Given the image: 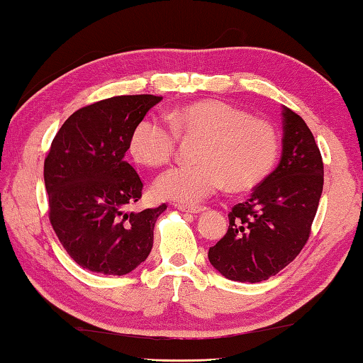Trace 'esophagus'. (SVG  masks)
I'll list each match as a JSON object with an SVG mask.
<instances>
[{
  "instance_id": "esophagus-1",
  "label": "esophagus",
  "mask_w": 363,
  "mask_h": 363,
  "mask_svg": "<svg viewBox=\"0 0 363 363\" xmlns=\"http://www.w3.org/2000/svg\"><path fill=\"white\" fill-rule=\"evenodd\" d=\"M177 209L182 211V212L199 213V212H204L206 207L204 206H184V204H177Z\"/></svg>"
}]
</instances>
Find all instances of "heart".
Masks as SVG:
<instances>
[{
    "mask_svg": "<svg viewBox=\"0 0 363 363\" xmlns=\"http://www.w3.org/2000/svg\"><path fill=\"white\" fill-rule=\"evenodd\" d=\"M172 123L146 117L130 134L129 151L140 165L160 167L174 157L179 135L201 137L196 165L168 169L154 182L159 198L195 204L228 186L256 187L273 172L281 137L265 120L215 99L191 103L172 113Z\"/></svg>",
    "mask_w": 363,
    "mask_h": 363,
    "instance_id": "b5f03b06",
    "label": "heart"
}]
</instances>
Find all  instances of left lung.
Listing matches in <instances>:
<instances>
[{
    "label": "left lung",
    "instance_id": "1",
    "mask_svg": "<svg viewBox=\"0 0 363 363\" xmlns=\"http://www.w3.org/2000/svg\"><path fill=\"white\" fill-rule=\"evenodd\" d=\"M282 156L245 203L229 212V228L209 250L215 269L230 281L262 282L303 250L323 191V159L306 121L282 109Z\"/></svg>",
    "mask_w": 363,
    "mask_h": 363
}]
</instances>
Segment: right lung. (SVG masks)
<instances>
[{"instance_id": "right-lung-1", "label": "right lung", "mask_w": 363, "mask_h": 363, "mask_svg": "<svg viewBox=\"0 0 363 363\" xmlns=\"http://www.w3.org/2000/svg\"><path fill=\"white\" fill-rule=\"evenodd\" d=\"M162 96L123 95L82 107L68 117L45 159L50 221L79 267L123 276L152 248L154 225L167 209L128 212L143 184L125 160L130 134Z\"/></svg>"}]
</instances>
